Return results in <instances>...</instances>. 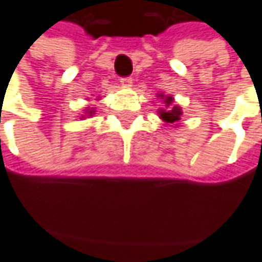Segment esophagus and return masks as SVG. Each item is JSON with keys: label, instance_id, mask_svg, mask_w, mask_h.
<instances>
[{"label": "esophagus", "instance_id": "esophagus-1", "mask_svg": "<svg viewBox=\"0 0 262 262\" xmlns=\"http://www.w3.org/2000/svg\"><path fill=\"white\" fill-rule=\"evenodd\" d=\"M132 83H134V80L130 78V77H124V78H121V84H122V86H125V88L132 86Z\"/></svg>", "mask_w": 262, "mask_h": 262}]
</instances>
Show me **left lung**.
<instances>
[{"label": "left lung", "instance_id": "1", "mask_svg": "<svg viewBox=\"0 0 262 262\" xmlns=\"http://www.w3.org/2000/svg\"><path fill=\"white\" fill-rule=\"evenodd\" d=\"M159 97H160V99L163 100V103H165V106L159 110L160 119L165 121L166 124H176V122L181 119V116H182V108H181L178 103H174V99L171 97V96H163V94H160Z\"/></svg>", "mask_w": 262, "mask_h": 262}]
</instances>
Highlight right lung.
I'll return each mask as SVG.
<instances>
[{"label": "right lung", "mask_w": 262, "mask_h": 262, "mask_svg": "<svg viewBox=\"0 0 262 262\" xmlns=\"http://www.w3.org/2000/svg\"><path fill=\"white\" fill-rule=\"evenodd\" d=\"M84 112H86V113H88L89 116H91V115L94 113V108H93V110H84ZM81 118H83V116H81Z\"/></svg>", "instance_id": "right-lung-1"}]
</instances>
